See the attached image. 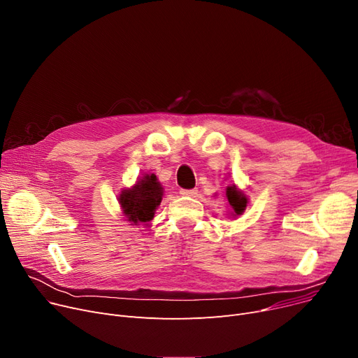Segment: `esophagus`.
Wrapping results in <instances>:
<instances>
[{"mask_svg": "<svg viewBox=\"0 0 358 358\" xmlns=\"http://www.w3.org/2000/svg\"><path fill=\"white\" fill-rule=\"evenodd\" d=\"M179 194L182 196H195L198 194V191L196 189H180Z\"/></svg>", "mask_w": 358, "mask_h": 358, "instance_id": "34e87169", "label": "esophagus"}]
</instances>
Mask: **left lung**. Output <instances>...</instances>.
I'll list each match as a JSON object with an SVG mask.
<instances>
[{
    "label": "left lung",
    "instance_id": "obj_1",
    "mask_svg": "<svg viewBox=\"0 0 358 358\" xmlns=\"http://www.w3.org/2000/svg\"><path fill=\"white\" fill-rule=\"evenodd\" d=\"M226 196H227V201L230 203L233 217L242 215L246 210V206H248V196L245 195V192L241 191V189H237L236 185H231V186H227Z\"/></svg>",
    "mask_w": 358,
    "mask_h": 358
}]
</instances>
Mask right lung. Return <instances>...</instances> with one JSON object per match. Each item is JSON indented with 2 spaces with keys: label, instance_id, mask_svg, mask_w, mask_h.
<instances>
[{
  "label": "right lung",
  "instance_id": "obj_1",
  "mask_svg": "<svg viewBox=\"0 0 358 358\" xmlns=\"http://www.w3.org/2000/svg\"><path fill=\"white\" fill-rule=\"evenodd\" d=\"M163 196V186L155 173L144 175L132 188L122 189L119 194V203L131 226L140 223L148 224L155 217Z\"/></svg>",
  "mask_w": 358,
  "mask_h": 358
}]
</instances>
